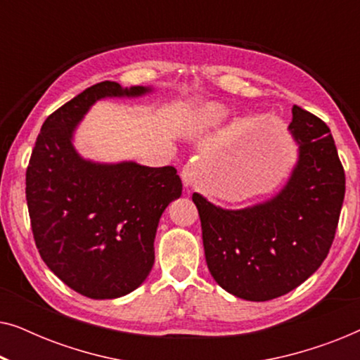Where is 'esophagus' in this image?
I'll return each instance as SVG.
<instances>
[{
    "label": "esophagus",
    "mask_w": 360,
    "mask_h": 360,
    "mask_svg": "<svg viewBox=\"0 0 360 360\" xmlns=\"http://www.w3.org/2000/svg\"><path fill=\"white\" fill-rule=\"evenodd\" d=\"M196 176H198V164H195V162H188V164L184 165V169H181V180H184L185 186L193 185Z\"/></svg>",
    "instance_id": "obj_1"
}]
</instances>
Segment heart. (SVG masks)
Returning a JSON list of instances; mask_svg holds the SVG:
<instances>
[{
	"mask_svg": "<svg viewBox=\"0 0 360 360\" xmlns=\"http://www.w3.org/2000/svg\"><path fill=\"white\" fill-rule=\"evenodd\" d=\"M229 117V110L219 103H203L193 111L190 117V129L193 132H206L224 124Z\"/></svg>",
	"mask_w": 360,
	"mask_h": 360,
	"instance_id": "1",
	"label": "heart"
}]
</instances>
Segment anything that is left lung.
<instances>
[{
    "instance_id": "1",
    "label": "left lung",
    "mask_w": 360,
    "mask_h": 360,
    "mask_svg": "<svg viewBox=\"0 0 360 360\" xmlns=\"http://www.w3.org/2000/svg\"><path fill=\"white\" fill-rule=\"evenodd\" d=\"M292 112L288 131L298 160L277 195L243 210L191 196L211 275L226 292L249 302L282 297L316 272L333 244L346 193L329 127L300 106Z\"/></svg>"
}]
</instances>
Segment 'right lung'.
Masks as SVG:
<instances>
[{
  "instance_id": "1",
  "label": "right lung",
  "mask_w": 360,
  "mask_h": 360,
  "mask_svg": "<svg viewBox=\"0 0 360 360\" xmlns=\"http://www.w3.org/2000/svg\"><path fill=\"white\" fill-rule=\"evenodd\" d=\"M149 91L96 83L44 121L32 149L26 200L34 240L47 267L83 297L120 298L144 282L160 216L181 195L174 167L100 164L73 146L77 126L96 101Z\"/></svg>"
}]
</instances>
